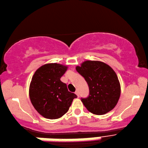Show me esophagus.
Listing matches in <instances>:
<instances>
[{
    "mask_svg": "<svg viewBox=\"0 0 148 148\" xmlns=\"http://www.w3.org/2000/svg\"><path fill=\"white\" fill-rule=\"evenodd\" d=\"M75 94H76V95L77 96V97H79V90H75Z\"/></svg>",
    "mask_w": 148,
    "mask_h": 148,
    "instance_id": "esophagus-1",
    "label": "esophagus"
}]
</instances>
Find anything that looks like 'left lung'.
Listing matches in <instances>:
<instances>
[{"label": "left lung", "mask_w": 148, "mask_h": 148, "mask_svg": "<svg viewBox=\"0 0 148 148\" xmlns=\"http://www.w3.org/2000/svg\"><path fill=\"white\" fill-rule=\"evenodd\" d=\"M75 69L89 86V97L81 99L87 109L96 115L112 110L121 95L120 82L112 68L99 60H87Z\"/></svg>", "instance_id": "left-lung-1"}]
</instances>
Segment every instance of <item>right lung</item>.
I'll return each mask as SVG.
<instances>
[{
  "label": "right lung",
  "instance_id": "obj_1",
  "mask_svg": "<svg viewBox=\"0 0 148 148\" xmlns=\"http://www.w3.org/2000/svg\"><path fill=\"white\" fill-rule=\"evenodd\" d=\"M68 66L48 63L36 70L29 86V97L36 110L45 118L56 119L68 111L77 96L60 81Z\"/></svg>",
  "mask_w": 148,
  "mask_h": 148
}]
</instances>
